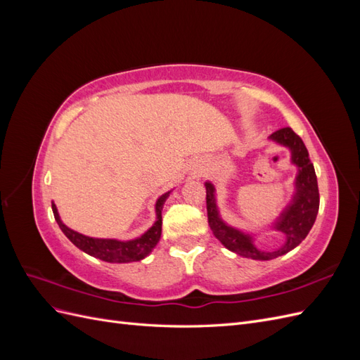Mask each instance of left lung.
<instances>
[{"mask_svg": "<svg viewBox=\"0 0 360 360\" xmlns=\"http://www.w3.org/2000/svg\"><path fill=\"white\" fill-rule=\"evenodd\" d=\"M270 139L288 147L291 150V162L299 167V174L296 177V193H294L291 204L282 212L275 224L276 230L285 234V243L281 248L274 250H259L254 246L252 237L226 225L221 219L219 212H217L214 186L209 181L205 183L207 217H209V225L214 237L226 249H230L231 252H236L237 255L263 261L284 255L302 243L312 228L320 207L317 176H315L314 165L302 138L291 127H282L271 134Z\"/></svg>", "mask_w": 360, "mask_h": 360, "instance_id": "left-lung-1", "label": "left lung"}]
</instances>
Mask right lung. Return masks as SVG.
<instances>
[{"mask_svg":"<svg viewBox=\"0 0 360 360\" xmlns=\"http://www.w3.org/2000/svg\"><path fill=\"white\" fill-rule=\"evenodd\" d=\"M168 197L169 192L163 193L158 200L156 222L153 224V226L141 237L127 242L114 240V238H93L76 233L61 222L56 204H52V212L64 236H66L76 248L84 250L85 254L99 258L102 261H108V263H132V261H139L146 258L158 245L162 233V207L165 204V200Z\"/></svg>","mask_w":360,"mask_h":360,"instance_id":"right-lung-1","label":"right lung"}]
</instances>
